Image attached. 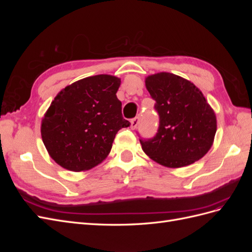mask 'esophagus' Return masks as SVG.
Instances as JSON below:
<instances>
[{"label": "esophagus", "instance_id": "1", "mask_svg": "<svg viewBox=\"0 0 252 252\" xmlns=\"http://www.w3.org/2000/svg\"><path fill=\"white\" fill-rule=\"evenodd\" d=\"M139 123H140V118L139 117H135L134 119L131 120V128L135 129L136 126L139 125Z\"/></svg>", "mask_w": 252, "mask_h": 252}]
</instances>
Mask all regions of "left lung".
Masks as SVG:
<instances>
[{"label":"left lung","instance_id":"1","mask_svg":"<svg viewBox=\"0 0 252 252\" xmlns=\"http://www.w3.org/2000/svg\"><path fill=\"white\" fill-rule=\"evenodd\" d=\"M145 85L156 101L159 125L152 139H141L151 159L169 168L199 161L211 148L216 113L193 83L169 72L148 75Z\"/></svg>","mask_w":252,"mask_h":252}]
</instances>
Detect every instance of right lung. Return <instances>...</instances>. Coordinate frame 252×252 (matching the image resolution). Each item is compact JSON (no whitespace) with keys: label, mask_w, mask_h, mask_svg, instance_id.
Returning <instances> with one entry per match:
<instances>
[{"label":"right lung","mask_w":252,"mask_h":252,"mask_svg":"<svg viewBox=\"0 0 252 252\" xmlns=\"http://www.w3.org/2000/svg\"><path fill=\"white\" fill-rule=\"evenodd\" d=\"M120 85L121 79L98 74L60 91L41 125L43 143L57 164L84 171L107 158L118 131L130 125L122 116Z\"/></svg>","instance_id":"add662e5"}]
</instances>
